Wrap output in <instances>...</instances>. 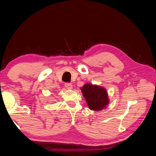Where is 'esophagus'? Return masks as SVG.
Returning <instances> with one entry per match:
<instances>
[{"instance_id":"esophagus-1","label":"esophagus","mask_w":156,"mask_h":156,"mask_svg":"<svg viewBox=\"0 0 156 156\" xmlns=\"http://www.w3.org/2000/svg\"><path fill=\"white\" fill-rule=\"evenodd\" d=\"M65 87L67 89H69V90H71V89H72V88H73L71 83H66L65 84Z\"/></svg>"}]
</instances>
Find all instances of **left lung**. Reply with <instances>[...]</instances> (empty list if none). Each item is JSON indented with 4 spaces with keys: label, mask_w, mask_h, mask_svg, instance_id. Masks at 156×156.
I'll return each instance as SVG.
<instances>
[{
    "label": "left lung",
    "mask_w": 156,
    "mask_h": 156,
    "mask_svg": "<svg viewBox=\"0 0 156 156\" xmlns=\"http://www.w3.org/2000/svg\"><path fill=\"white\" fill-rule=\"evenodd\" d=\"M80 89L90 110L102 111L109 103L108 93L104 87L87 83Z\"/></svg>",
    "instance_id": "obj_1"
}]
</instances>
